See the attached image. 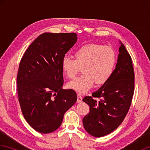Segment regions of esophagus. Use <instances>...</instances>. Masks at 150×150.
<instances>
[{
  "instance_id": "34e87169",
  "label": "esophagus",
  "mask_w": 150,
  "mask_h": 150,
  "mask_svg": "<svg viewBox=\"0 0 150 150\" xmlns=\"http://www.w3.org/2000/svg\"><path fill=\"white\" fill-rule=\"evenodd\" d=\"M82 102V97L81 95H77V102L81 103Z\"/></svg>"
}]
</instances>
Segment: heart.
Masks as SVG:
<instances>
[{
  "label": "heart",
  "mask_w": 150,
  "mask_h": 150,
  "mask_svg": "<svg viewBox=\"0 0 150 150\" xmlns=\"http://www.w3.org/2000/svg\"><path fill=\"white\" fill-rule=\"evenodd\" d=\"M74 56L75 59H62L61 68L69 79L74 78L82 68L83 74L67 84L69 89L81 94L88 92L95 82L102 85L109 81L117 61L116 53L112 47L96 43L82 45L76 49Z\"/></svg>",
  "instance_id": "obj_1"
}]
</instances>
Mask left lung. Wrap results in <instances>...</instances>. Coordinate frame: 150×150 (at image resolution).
I'll list each match as a JSON object with an SVG mask.
<instances>
[{
  "label": "left lung",
  "instance_id": "1",
  "mask_svg": "<svg viewBox=\"0 0 150 150\" xmlns=\"http://www.w3.org/2000/svg\"><path fill=\"white\" fill-rule=\"evenodd\" d=\"M120 54L110 79L92 96H85L83 102L89 112L83 118V127L96 137L112 132L123 122L132 103L134 92V71L132 58L124 45L120 41ZM102 98L98 103L92 98Z\"/></svg>",
  "mask_w": 150,
  "mask_h": 150
}]
</instances>
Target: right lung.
Instances as JSON below:
<instances>
[{
  "label": "right lung",
  "instance_id": "add662e5",
  "mask_svg": "<svg viewBox=\"0 0 150 150\" xmlns=\"http://www.w3.org/2000/svg\"><path fill=\"white\" fill-rule=\"evenodd\" d=\"M77 41L76 33H45L30 45L21 59L17 91L21 110L34 130L49 134L61 126L74 105L75 91L62 88V59Z\"/></svg>",
  "mask_w": 150,
  "mask_h": 150
}]
</instances>
